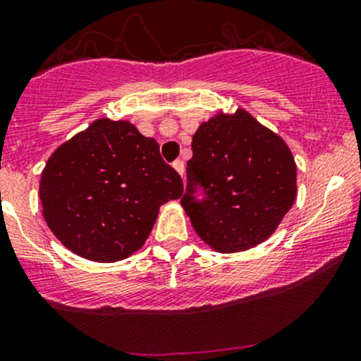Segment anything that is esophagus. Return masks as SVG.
<instances>
[{
    "mask_svg": "<svg viewBox=\"0 0 361 361\" xmlns=\"http://www.w3.org/2000/svg\"><path fill=\"white\" fill-rule=\"evenodd\" d=\"M173 169H176L177 172H179L182 177H184V170H185L184 161H182V160H176V161H173Z\"/></svg>",
    "mask_w": 361,
    "mask_h": 361,
    "instance_id": "34e87169",
    "label": "esophagus"
}]
</instances>
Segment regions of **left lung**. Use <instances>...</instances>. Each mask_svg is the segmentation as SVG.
Instances as JSON below:
<instances>
[{
    "label": "left lung",
    "instance_id": "left-lung-1",
    "mask_svg": "<svg viewBox=\"0 0 361 361\" xmlns=\"http://www.w3.org/2000/svg\"><path fill=\"white\" fill-rule=\"evenodd\" d=\"M191 146L180 204L196 234L219 253L269 239L296 200V164L284 139L239 108L201 123ZM200 187L203 200H195Z\"/></svg>",
    "mask_w": 361,
    "mask_h": 361
}]
</instances>
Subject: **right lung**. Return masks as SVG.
I'll list each match as a JSON object with an SVG mask.
<instances>
[{"instance_id":"add662e5","label":"right lung","mask_w":361,"mask_h":361,"mask_svg":"<svg viewBox=\"0 0 361 361\" xmlns=\"http://www.w3.org/2000/svg\"><path fill=\"white\" fill-rule=\"evenodd\" d=\"M184 184L127 120L98 118L55 149L41 173L42 215L67 250L111 263L148 239L160 207Z\"/></svg>"}]
</instances>
